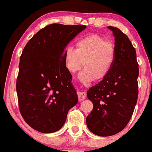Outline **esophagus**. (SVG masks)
Masks as SVG:
<instances>
[{
	"label": "esophagus",
	"instance_id": "obj_1",
	"mask_svg": "<svg viewBox=\"0 0 152 152\" xmlns=\"http://www.w3.org/2000/svg\"><path fill=\"white\" fill-rule=\"evenodd\" d=\"M78 100L79 102H81V101L84 100L86 98V92H78Z\"/></svg>",
	"mask_w": 152,
	"mask_h": 152
}]
</instances>
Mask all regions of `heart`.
<instances>
[{
    "label": "heart",
    "instance_id": "1",
    "mask_svg": "<svg viewBox=\"0 0 152 152\" xmlns=\"http://www.w3.org/2000/svg\"><path fill=\"white\" fill-rule=\"evenodd\" d=\"M76 49L68 47L64 54V64L68 71L78 74L83 83L94 80L102 81L109 76L116 58V48L112 42L98 34H90L76 41Z\"/></svg>",
    "mask_w": 152,
    "mask_h": 152
}]
</instances>
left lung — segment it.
Returning <instances> with one entry per match:
<instances>
[{"mask_svg": "<svg viewBox=\"0 0 152 152\" xmlns=\"http://www.w3.org/2000/svg\"><path fill=\"white\" fill-rule=\"evenodd\" d=\"M115 37L116 58L106 78L87 91L94 109L86 117L91 132L109 137L126 127L138 99L139 64L134 47L120 29L108 26Z\"/></svg>", "mask_w": 152, "mask_h": 152, "instance_id": "1", "label": "left lung"}]
</instances>
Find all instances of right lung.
<instances>
[{"instance_id": "1", "label": "right lung", "mask_w": 152, "mask_h": 152, "mask_svg": "<svg viewBox=\"0 0 152 152\" xmlns=\"http://www.w3.org/2000/svg\"><path fill=\"white\" fill-rule=\"evenodd\" d=\"M86 28L50 24L36 33L24 47L16 81L18 106L25 121L38 132L58 131L69 109L77 104L64 54L68 43Z\"/></svg>"}]
</instances>
